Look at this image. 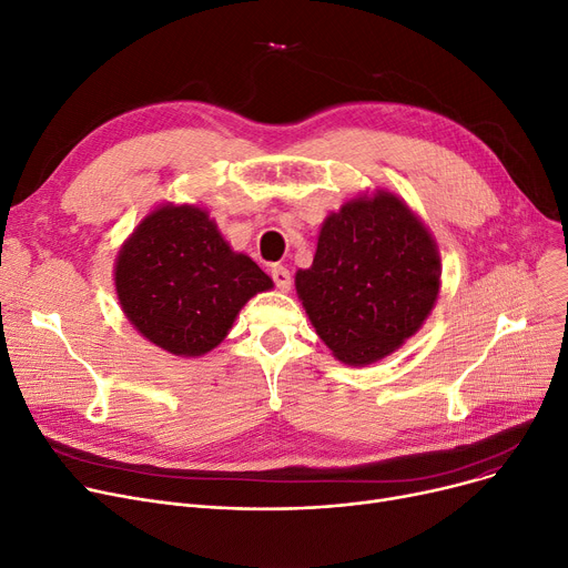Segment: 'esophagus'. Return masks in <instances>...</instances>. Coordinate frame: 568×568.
<instances>
[{
	"mask_svg": "<svg viewBox=\"0 0 568 568\" xmlns=\"http://www.w3.org/2000/svg\"><path fill=\"white\" fill-rule=\"evenodd\" d=\"M272 278H274L276 287L283 290V292H287L292 287V274H290V268H285V266H272Z\"/></svg>",
	"mask_w": 568,
	"mask_h": 568,
	"instance_id": "34e87169",
	"label": "esophagus"
}]
</instances>
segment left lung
Wrapping results in <instances>:
<instances>
[{
	"mask_svg": "<svg viewBox=\"0 0 568 568\" xmlns=\"http://www.w3.org/2000/svg\"><path fill=\"white\" fill-rule=\"evenodd\" d=\"M433 234L394 193L347 200L324 219L296 294L317 336L347 366H366L422 329L439 294Z\"/></svg>",
	"mask_w": 568,
	"mask_h": 568,
	"instance_id": "obj_1",
	"label": "left lung"
}]
</instances>
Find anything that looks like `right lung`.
Returning <instances> with one entry per match:
<instances>
[{
  "label": "right lung",
  "mask_w": 568,
  "mask_h": 568,
  "mask_svg": "<svg viewBox=\"0 0 568 568\" xmlns=\"http://www.w3.org/2000/svg\"><path fill=\"white\" fill-rule=\"evenodd\" d=\"M114 287L135 329L174 356L212 352L257 292L274 287L244 253H234L195 204H161L126 239Z\"/></svg>",
  "instance_id": "right-lung-1"
}]
</instances>
